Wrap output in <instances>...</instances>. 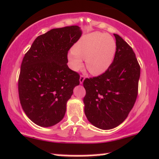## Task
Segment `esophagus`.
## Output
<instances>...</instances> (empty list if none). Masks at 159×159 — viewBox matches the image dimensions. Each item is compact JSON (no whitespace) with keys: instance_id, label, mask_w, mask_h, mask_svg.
Wrapping results in <instances>:
<instances>
[{"instance_id":"34e87169","label":"esophagus","mask_w":159,"mask_h":159,"mask_svg":"<svg viewBox=\"0 0 159 159\" xmlns=\"http://www.w3.org/2000/svg\"><path fill=\"white\" fill-rule=\"evenodd\" d=\"M84 80H85V76H83V75H81L80 77V83L82 84V83H83V81H84Z\"/></svg>"}]
</instances>
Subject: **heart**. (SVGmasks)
Masks as SVG:
<instances>
[{"label":"heart","mask_w":159,"mask_h":159,"mask_svg":"<svg viewBox=\"0 0 159 159\" xmlns=\"http://www.w3.org/2000/svg\"><path fill=\"white\" fill-rule=\"evenodd\" d=\"M116 44L113 37L93 32L82 37L69 52L68 61L71 68L79 70L85 60L86 68L91 74L98 76L108 70L113 63Z\"/></svg>","instance_id":"obj_1"}]
</instances>
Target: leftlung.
<instances>
[{"label":"left lung","instance_id":"8db88e82","mask_svg":"<svg viewBox=\"0 0 159 159\" xmlns=\"http://www.w3.org/2000/svg\"><path fill=\"white\" fill-rule=\"evenodd\" d=\"M114 36L116 49L110 67L103 74L83 81L85 116L93 125L103 130L124 122L138 93L140 67L134 52L120 36Z\"/></svg>","mask_w":159,"mask_h":159}]
</instances>
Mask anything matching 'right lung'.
<instances>
[{
  "mask_svg": "<svg viewBox=\"0 0 159 159\" xmlns=\"http://www.w3.org/2000/svg\"><path fill=\"white\" fill-rule=\"evenodd\" d=\"M77 25L54 28L38 36L25 55L18 81L22 107L33 122L50 127L65 116L80 74L67 66V53L80 38Z\"/></svg>",
  "mask_w": 159,
  "mask_h": 159,
  "instance_id": "right-lung-1",
  "label": "right lung"
}]
</instances>
